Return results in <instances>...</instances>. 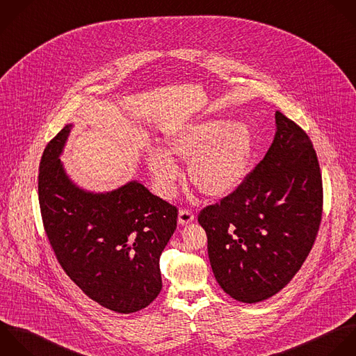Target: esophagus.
I'll return each mask as SVG.
<instances>
[{"instance_id": "obj_1", "label": "esophagus", "mask_w": 356, "mask_h": 356, "mask_svg": "<svg viewBox=\"0 0 356 356\" xmlns=\"http://www.w3.org/2000/svg\"><path fill=\"white\" fill-rule=\"evenodd\" d=\"M194 220V213L188 209H180L179 212V223L180 225H188Z\"/></svg>"}]
</instances>
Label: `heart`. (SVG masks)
<instances>
[{"instance_id":"heart-1","label":"heart","mask_w":356,"mask_h":356,"mask_svg":"<svg viewBox=\"0 0 356 356\" xmlns=\"http://www.w3.org/2000/svg\"><path fill=\"white\" fill-rule=\"evenodd\" d=\"M168 152L148 154V166L159 194H176L180 172L170 154L190 162L188 175L194 187L205 197L222 198L233 193L245 179L252 154L254 138L244 123L225 118H211L186 124L168 136Z\"/></svg>"}]
</instances>
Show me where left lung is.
Listing matches in <instances>:
<instances>
[{"label": "left lung", "mask_w": 356, "mask_h": 356, "mask_svg": "<svg viewBox=\"0 0 356 356\" xmlns=\"http://www.w3.org/2000/svg\"><path fill=\"white\" fill-rule=\"evenodd\" d=\"M276 124L264 159L233 193L198 215L216 282L245 304L268 300L290 283L322 222L323 183L314 144L279 111Z\"/></svg>", "instance_id": "8db88e82"}]
</instances>
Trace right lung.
<instances>
[{"mask_svg":"<svg viewBox=\"0 0 356 356\" xmlns=\"http://www.w3.org/2000/svg\"><path fill=\"white\" fill-rule=\"evenodd\" d=\"M72 124L45 147L38 168L42 226L63 272L101 307L131 314L161 293L159 257L177 226V208L130 181L106 193L76 187L58 158Z\"/></svg>","mask_w":356,"mask_h":356,"instance_id":"add662e5","label":"right lung"}]
</instances>
